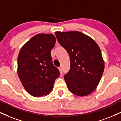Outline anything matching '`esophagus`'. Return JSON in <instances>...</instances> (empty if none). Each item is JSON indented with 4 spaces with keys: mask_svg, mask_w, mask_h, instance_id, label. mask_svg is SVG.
I'll return each instance as SVG.
<instances>
[{
    "mask_svg": "<svg viewBox=\"0 0 121 121\" xmlns=\"http://www.w3.org/2000/svg\"><path fill=\"white\" fill-rule=\"evenodd\" d=\"M59 71H60V75H61V76L62 75V69H61V68H60V67H59Z\"/></svg>",
    "mask_w": 121,
    "mask_h": 121,
    "instance_id": "esophagus-1",
    "label": "esophagus"
}]
</instances>
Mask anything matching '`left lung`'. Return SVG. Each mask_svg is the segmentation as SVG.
<instances>
[{"label": "left lung", "instance_id": "obj_1", "mask_svg": "<svg viewBox=\"0 0 121 121\" xmlns=\"http://www.w3.org/2000/svg\"><path fill=\"white\" fill-rule=\"evenodd\" d=\"M58 42L68 52L70 69L64 76L69 90L76 95H88L102 78L104 62L99 46L89 36L79 31H57Z\"/></svg>", "mask_w": 121, "mask_h": 121}]
</instances>
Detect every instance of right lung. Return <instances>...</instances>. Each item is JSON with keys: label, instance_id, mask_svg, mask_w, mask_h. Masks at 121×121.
<instances>
[{"label": "right lung", "instance_id": "obj_1", "mask_svg": "<svg viewBox=\"0 0 121 121\" xmlns=\"http://www.w3.org/2000/svg\"><path fill=\"white\" fill-rule=\"evenodd\" d=\"M56 41L52 34H37L23 46L18 56L17 73L23 86L35 97L47 95L60 75L51 61Z\"/></svg>", "mask_w": 121, "mask_h": 121}]
</instances>
